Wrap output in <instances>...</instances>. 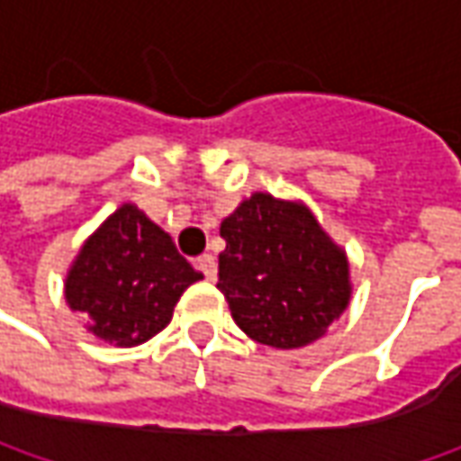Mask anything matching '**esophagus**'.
<instances>
[{"label": "esophagus", "instance_id": "obj_1", "mask_svg": "<svg viewBox=\"0 0 461 461\" xmlns=\"http://www.w3.org/2000/svg\"><path fill=\"white\" fill-rule=\"evenodd\" d=\"M197 269H200L207 279H215V276H218V261H215V257H210V254H203V257L197 258Z\"/></svg>", "mask_w": 461, "mask_h": 461}]
</instances>
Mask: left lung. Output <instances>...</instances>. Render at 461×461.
Masks as SVG:
<instances>
[{
  "label": "left lung",
  "mask_w": 461,
  "mask_h": 461,
  "mask_svg": "<svg viewBox=\"0 0 461 461\" xmlns=\"http://www.w3.org/2000/svg\"><path fill=\"white\" fill-rule=\"evenodd\" d=\"M218 290L254 341L300 348L348 305V264L303 204L258 192L221 225Z\"/></svg>",
  "instance_id": "1"
}]
</instances>
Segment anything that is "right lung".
I'll use <instances>...</instances> for the list:
<instances>
[{"label": "right lung", "instance_id": "obj_1", "mask_svg": "<svg viewBox=\"0 0 461 461\" xmlns=\"http://www.w3.org/2000/svg\"><path fill=\"white\" fill-rule=\"evenodd\" d=\"M203 275L171 236L135 204H122L84 243L66 279V303L89 330L117 346H138L164 330L174 305Z\"/></svg>", "mask_w": 461, "mask_h": 461}]
</instances>
